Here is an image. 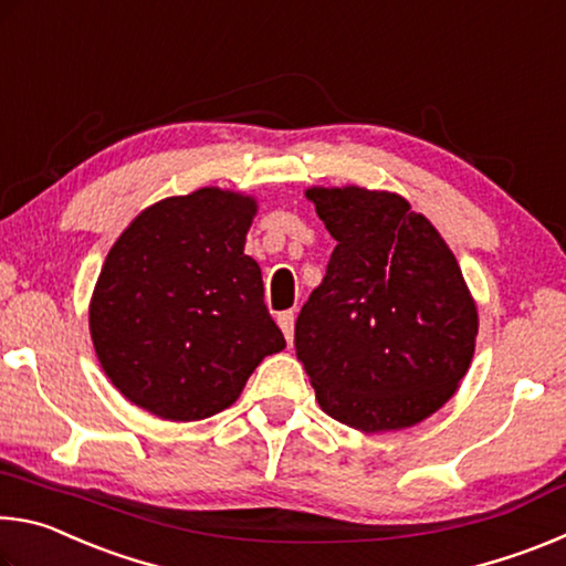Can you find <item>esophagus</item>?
I'll use <instances>...</instances> for the list:
<instances>
[{
  "label": "esophagus",
  "instance_id": "esophagus-1",
  "mask_svg": "<svg viewBox=\"0 0 566 566\" xmlns=\"http://www.w3.org/2000/svg\"><path fill=\"white\" fill-rule=\"evenodd\" d=\"M294 317L296 314L292 312V310H286V312H280V317H276V322H280V327H282V332H284V339L292 344V339H294Z\"/></svg>",
  "mask_w": 566,
  "mask_h": 566
}]
</instances>
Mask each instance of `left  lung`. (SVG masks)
Instances as JSON below:
<instances>
[{
    "instance_id": "8db88e82",
    "label": "left lung",
    "mask_w": 566,
    "mask_h": 566,
    "mask_svg": "<svg viewBox=\"0 0 566 566\" xmlns=\"http://www.w3.org/2000/svg\"><path fill=\"white\" fill-rule=\"evenodd\" d=\"M337 239L294 324L319 407L359 432H391L447 405L474 357L476 304L452 249L395 191L306 189Z\"/></svg>"
}]
</instances>
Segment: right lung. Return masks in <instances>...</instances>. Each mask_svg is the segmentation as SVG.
Returning <instances> with one entry per match:
<instances>
[{
	"label": "right lung",
	"mask_w": 566,
	"mask_h": 566,
	"mask_svg": "<svg viewBox=\"0 0 566 566\" xmlns=\"http://www.w3.org/2000/svg\"><path fill=\"white\" fill-rule=\"evenodd\" d=\"M256 199L205 187L147 207L109 249L90 304L104 375L132 405L197 421L234 405L286 342L244 254Z\"/></svg>",
	"instance_id": "obj_1"
}]
</instances>
